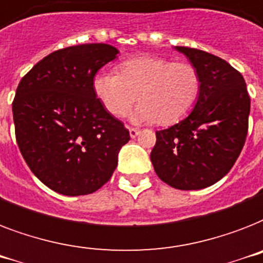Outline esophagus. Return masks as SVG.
<instances>
[{
    "mask_svg": "<svg viewBox=\"0 0 263 263\" xmlns=\"http://www.w3.org/2000/svg\"><path fill=\"white\" fill-rule=\"evenodd\" d=\"M129 133H130V137L136 138L138 134L141 133V130L137 129V127H129Z\"/></svg>",
    "mask_w": 263,
    "mask_h": 263,
    "instance_id": "esophagus-1",
    "label": "esophagus"
}]
</instances>
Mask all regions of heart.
I'll use <instances>...</instances> for the list:
<instances>
[{"mask_svg":"<svg viewBox=\"0 0 263 263\" xmlns=\"http://www.w3.org/2000/svg\"><path fill=\"white\" fill-rule=\"evenodd\" d=\"M118 69L119 74L98 70L92 79L96 98L115 117L127 114L138 95L134 121L172 125L190 112L201 92L198 70L189 62L142 55L123 61Z\"/></svg>","mask_w":263,"mask_h":263,"instance_id":"1","label":"heart"}]
</instances>
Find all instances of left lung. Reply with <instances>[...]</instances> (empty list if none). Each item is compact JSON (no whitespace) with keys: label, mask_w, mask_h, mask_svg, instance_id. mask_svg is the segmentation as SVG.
I'll list each match as a JSON object with an SVG mask.
<instances>
[{"label":"left lung","mask_w":263,"mask_h":263,"mask_svg":"<svg viewBox=\"0 0 263 263\" xmlns=\"http://www.w3.org/2000/svg\"><path fill=\"white\" fill-rule=\"evenodd\" d=\"M201 77L190 114L156 132L151 161L171 187L199 190L226 176L240 155L249 130L250 96L243 76L227 61L202 50L176 46Z\"/></svg>","instance_id":"obj_1"}]
</instances>
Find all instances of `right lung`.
Here are the masks:
<instances>
[{"label":"right lung","instance_id":"obj_1","mask_svg":"<svg viewBox=\"0 0 263 263\" xmlns=\"http://www.w3.org/2000/svg\"><path fill=\"white\" fill-rule=\"evenodd\" d=\"M118 52L106 43L62 48L39 61L18 84L12 104L18 148L33 175L60 194L99 190L130 140L92 88L93 74Z\"/></svg>","mask_w":263,"mask_h":263}]
</instances>
